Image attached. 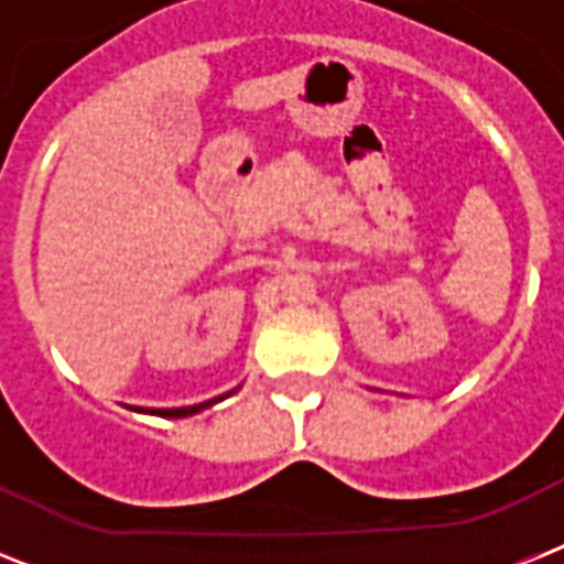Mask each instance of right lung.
Returning a JSON list of instances; mask_svg holds the SVG:
<instances>
[{
    "instance_id": "1",
    "label": "right lung",
    "mask_w": 564,
    "mask_h": 564,
    "mask_svg": "<svg viewBox=\"0 0 564 564\" xmlns=\"http://www.w3.org/2000/svg\"><path fill=\"white\" fill-rule=\"evenodd\" d=\"M234 392H237V389H234ZM228 394H219V398H213V401L193 403V406H175V410H149V412H154V415H161V419H184V415H195V412L207 410V406H213V403L221 401V398H228Z\"/></svg>"
}]
</instances>
